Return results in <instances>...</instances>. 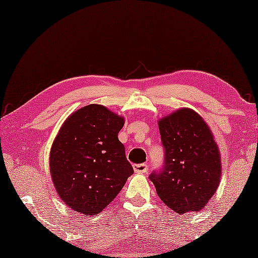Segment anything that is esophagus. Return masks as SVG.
Here are the masks:
<instances>
[{
  "mask_svg": "<svg viewBox=\"0 0 258 258\" xmlns=\"http://www.w3.org/2000/svg\"><path fill=\"white\" fill-rule=\"evenodd\" d=\"M134 170L135 172H138V174H144L149 170V166L147 163H139V164H134Z\"/></svg>",
  "mask_w": 258,
  "mask_h": 258,
  "instance_id": "34e87169",
  "label": "esophagus"
}]
</instances>
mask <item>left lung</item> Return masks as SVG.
Here are the masks:
<instances>
[{"label":"left lung","mask_w":258,"mask_h":258,"mask_svg":"<svg viewBox=\"0 0 258 258\" xmlns=\"http://www.w3.org/2000/svg\"><path fill=\"white\" fill-rule=\"evenodd\" d=\"M159 130L164 161L150 175L159 198L178 214L201 210L221 179V155L212 132L189 108L163 117Z\"/></svg>","instance_id":"left-lung-1"}]
</instances>
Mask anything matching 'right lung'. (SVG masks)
Instances as JSON below:
<instances>
[{"mask_svg":"<svg viewBox=\"0 0 258 258\" xmlns=\"http://www.w3.org/2000/svg\"><path fill=\"white\" fill-rule=\"evenodd\" d=\"M123 124V117L91 104L67 117L54 138L51 178L60 199L75 212L99 214L134 174L117 138Z\"/></svg>","mask_w":258,"mask_h":258,"instance_id":"1","label":"right lung"}]
</instances>
